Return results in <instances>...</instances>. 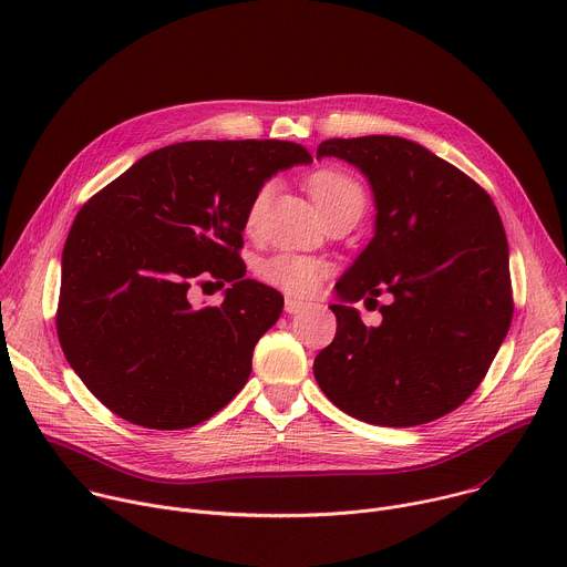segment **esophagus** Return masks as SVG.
Segmentation results:
<instances>
[{
    "label": "esophagus",
    "instance_id": "obj_1",
    "mask_svg": "<svg viewBox=\"0 0 567 567\" xmlns=\"http://www.w3.org/2000/svg\"><path fill=\"white\" fill-rule=\"evenodd\" d=\"M305 307H307V302H302V300H296V298H287L285 300V311L287 313H298Z\"/></svg>",
    "mask_w": 567,
    "mask_h": 567
}]
</instances>
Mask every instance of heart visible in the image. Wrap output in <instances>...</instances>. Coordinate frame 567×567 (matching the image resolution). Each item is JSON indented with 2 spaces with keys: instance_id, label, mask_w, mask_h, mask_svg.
Here are the masks:
<instances>
[{
  "instance_id": "heart-1",
  "label": "heart",
  "mask_w": 567,
  "mask_h": 567,
  "mask_svg": "<svg viewBox=\"0 0 567 567\" xmlns=\"http://www.w3.org/2000/svg\"><path fill=\"white\" fill-rule=\"evenodd\" d=\"M271 188H274L271 184L262 186L256 193V197L251 199V206L247 213L249 230H254L260 224V217L267 208ZM309 190H311L318 208L322 210V215L343 206V204H350V202L365 204V195H363V188L359 186V182L341 171H318L309 179ZM330 274H332V265L328 260H322L318 256L296 254V251H278L258 265V276L267 285L282 289L287 293H293V296L313 293Z\"/></svg>"
}]
</instances>
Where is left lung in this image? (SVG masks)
<instances>
[{"label": "left lung", "instance_id": "8db88e82", "mask_svg": "<svg viewBox=\"0 0 567 567\" xmlns=\"http://www.w3.org/2000/svg\"><path fill=\"white\" fill-rule=\"evenodd\" d=\"M361 171L374 235L337 282V337L313 377L337 409L377 426H417L455 411L480 385L512 322L509 247L501 215L473 179L401 136L330 138L316 158ZM382 326L351 302L383 291Z\"/></svg>", "mask_w": 567, "mask_h": 567}]
</instances>
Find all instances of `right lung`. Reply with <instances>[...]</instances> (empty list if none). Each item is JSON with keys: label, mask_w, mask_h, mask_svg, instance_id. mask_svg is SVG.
<instances>
[{"label": "right lung", "mask_w": 567, "mask_h": 567, "mask_svg": "<svg viewBox=\"0 0 567 567\" xmlns=\"http://www.w3.org/2000/svg\"><path fill=\"white\" fill-rule=\"evenodd\" d=\"M307 164L289 141H184L145 154L80 208L62 251L58 339L103 406L179 431L245 388L285 300L245 276L241 230L265 182ZM197 277L231 282L219 308L189 305Z\"/></svg>", "instance_id": "right-lung-1"}]
</instances>
